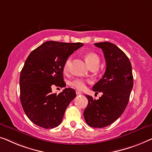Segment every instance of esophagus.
Returning <instances> with one entry per match:
<instances>
[{
    "instance_id": "esophagus-1",
    "label": "esophagus",
    "mask_w": 152,
    "mask_h": 152,
    "mask_svg": "<svg viewBox=\"0 0 152 152\" xmlns=\"http://www.w3.org/2000/svg\"><path fill=\"white\" fill-rule=\"evenodd\" d=\"M76 93L77 95H80V94H82V92H81V91H78V90H76Z\"/></svg>"
}]
</instances>
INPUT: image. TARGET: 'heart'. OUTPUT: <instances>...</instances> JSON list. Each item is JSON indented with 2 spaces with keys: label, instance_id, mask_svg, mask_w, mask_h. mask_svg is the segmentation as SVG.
Wrapping results in <instances>:
<instances>
[{
  "label": "heart",
  "instance_id": "heart-1",
  "mask_svg": "<svg viewBox=\"0 0 152 152\" xmlns=\"http://www.w3.org/2000/svg\"><path fill=\"white\" fill-rule=\"evenodd\" d=\"M84 58L87 64L90 68L94 67H98V65H99L100 58L96 54H95V53H87V54L84 56ZM70 65H71V58H68L65 61L63 65V70L64 73H67L69 69ZM70 85H71L73 87H74V88L82 90V89H83L85 87L86 83H85V81L83 80V79L76 78L71 81Z\"/></svg>",
  "mask_w": 152,
  "mask_h": 152
}]
</instances>
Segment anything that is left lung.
Instances as JSON below:
<instances>
[{
	"instance_id": "1",
	"label": "left lung",
	"mask_w": 152,
	"mask_h": 152,
	"mask_svg": "<svg viewBox=\"0 0 152 152\" xmlns=\"http://www.w3.org/2000/svg\"><path fill=\"white\" fill-rule=\"evenodd\" d=\"M106 61L103 76L93 86V91L102 92L99 99L85 95L88 104L83 112L87 124L102 128L116 121L125 111L129 102L134 80L132 65L126 54L116 45L110 42H98Z\"/></svg>"
}]
</instances>
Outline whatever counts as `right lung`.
<instances>
[{"instance_id": "obj_1", "label": "right lung", "mask_w": 152, "mask_h": 152, "mask_svg": "<svg viewBox=\"0 0 152 152\" xmlns=\"http://www.w3.org/2000/svg\"><path fill=\"white\" fill-rule=\"evenodd\" d=\"M83 46L81 42L47 41L33 50L20 76V99L23 110L33 123L52 129L61 123L66 108L76 96L72 88L58 94L52 87H65L63 68L67 58Z\"/></svg>"}]
</instances>
